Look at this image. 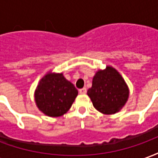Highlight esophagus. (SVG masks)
Listing matches in <instances>:
<instances>
[{"label": "esophagus", "mask_w": 158, "mask_h": 158, "mask_svg": "<svg viewBox=\"0 0 158 158\" xmlns=\"http://www.w3.org/2000/svg\"><path fill=\"white\" fill-rule=\"evenodd\" d=\"M79 94L84 95V94H86V92H87V89H86V88H82V89H79Z\"/></svg>", "instance_id": "esophagus-1"}]
</instances>
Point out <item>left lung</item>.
<instances>
[{
	"mask_svg": "<svg viewBox=\"0 0 158 158\" xmlns=\"http://www.w3.org/2000/svg\"><path fill=\"white\" fill-rule=\"evenodd\" d=\"M87 94L96 110L104 114H113L124 106L129 89L122 76L112 67H107L96 73Z\"/></svg>",
	"mask_w": 158,
	"mask_h": 158,
	"instance_id": "left-lung-1",
	"label": "left lung"
}]
</instances>
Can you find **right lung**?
Masks as SVG:
<instances>
[{
  "instance_id": "right-lung-1",
  "label": "right lung",
  "mask_w": 158,
  "mask_h": 158,
  "mask_svg": "<svg viewBox=\"0 0 158 158\" xmlns=\"http://www.w3.org/2000/svg\"><path fill=\"white\" fill-rule=\"evenodd\" d=\"M77 96V89L62 73H48L40 81L35 97L42 113L50 117H60L70 109Z\"/></svg>"
}]
</instances>
